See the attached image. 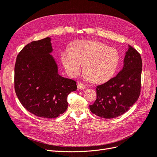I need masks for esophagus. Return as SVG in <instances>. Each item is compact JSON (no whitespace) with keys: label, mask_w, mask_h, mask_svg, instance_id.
Returning a JSON list of instances; mask_svg holds the SVG:
<instances>
[{"label":"esophagus","mask_w":157,"mask_h":157,"mask_svg":"<svg viewBox=\"0 0 157 157\" xmlns=\"http://www.w3.org/2000/svg\"><path fill=\"white\" fill-rule=\"evenodd\" d=\"M77 86H78V89H85L86 88V86H85L84 84H83L82 83H79V82H78L77 83Z\"/></svg>","instance_id":"34e87169"}]
</instances>
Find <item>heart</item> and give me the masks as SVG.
Segmentation results:
<instances>
[{
    "label": "heart",
    "instance_id": "1",
    "mask_svg": "<svg viewBox=\"0 0 157 157\" xmlns=\"http://www.w3.org/2000/svg\"><path fill=\"white\" fill-rule=\"evenodd\" d=\"M61 60L71 77L77 76L83 69L86 78L93 83L106 81L113 75L119 62L118 51L98 41H79L71 50L62 52Z\"/></svg>",
    "mask_w": 157,
    "mask_h": 157
}]
</instances>
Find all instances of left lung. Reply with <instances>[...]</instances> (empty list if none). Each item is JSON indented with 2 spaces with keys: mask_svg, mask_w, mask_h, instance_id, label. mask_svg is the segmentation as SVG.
<instances>
[{
  "mask_svg": "<svg viewBox=\"0 0 157 157\" xmlns=\"http://www.w3.org/2000/svg\"><path fill=\"white\" fill-rule=\"evenodd\" d=\"M141 71L140 53L128 45L122 69L115 77L97 86L96 101L89 106L91 113L106 119L126 113L140 97Z\"/></svg>",
  "mask_w": 157,
  "mask_h": 157,
  "instance_id": "1",
  "label": "left lung"
}]
</instances>
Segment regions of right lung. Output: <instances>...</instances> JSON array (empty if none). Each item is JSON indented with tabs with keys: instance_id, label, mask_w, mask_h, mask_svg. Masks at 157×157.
<instances>
[{
	"instance_id": "right-lung-1",
	"label": "right lung",
	"mask_w": 157,
	"mask_h": 157,
	"mask_svg": "<svg viewBox=\"0 0 157 157\" xmlns=\"http://www.w3.org/2000/svg\"><path fill=\"white\" fill-rule=\"evenodd\" d=\"M52 52L51 37L32 41L18 54L14 68V88L21 104L44 118L63 114L68 95L77 89L75 81L59 75Z\"/></svg>"
}]
</instances>
